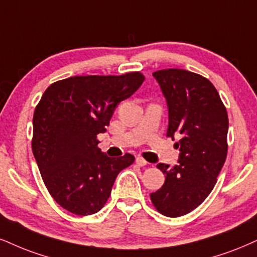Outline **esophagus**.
Returning <instances> with one entry per match:
<instances>
[{
  "instance_id": "obj_1",
  "label": "esophagus",
  "mask_w": 257,
  "mask_h": 257,
  "mask_svg": "<svg viewBox=\"0 0 257 257\" xmlns=\"http://www.w3.org/2000/svg\"><path fill=\"white\" fill-rule=\"evenodd\" d=\"M136 164H137V166H139V167H144V166H147L148 162L144 160L143 157H137V158H136Z\"/></svg>"
}]
</instances>
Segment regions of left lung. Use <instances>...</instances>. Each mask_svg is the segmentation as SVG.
<instances>
[{
    "instance_id": "1",
    "label": "left lung",
    "mask_w": 257,
    "mask_h": 257,
    "mask_svg": "<svg viewBox=\"0 0 257 257\" xmlns=\"http://www.w3.org/2000/svg\"><path fill=\"white\" fill-rule=\"evenodd\" d=\"M167 100V137H180L179 163H158L164 185L151 193V201L167 217L185 216L207 198L226 160V108L207 78L183 69L154 72Z\"/></svg>"
}]
</instances>
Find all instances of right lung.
I'll use <instances>...</instances> for the list:
<instances>
[{
    "label": "right lung",
    "mask_w": 257,
    "mask_h": 257,
    "mask_svg": "<svg viewBox=\"0 0 257 257\" xmlns=\"http://www.w3.org/2000/svg\"><path fill=\"white\" fill-rule=\"evenodd\" d=\"M141 72L74 76L52 83L33 115L32 150L47 191L77 216L99 212L122 169L135 162L125 154L108 157L97 148L115 107L141 87Z\"/></svg>",
    "instance_id": "1"
}]
</instances>
